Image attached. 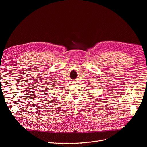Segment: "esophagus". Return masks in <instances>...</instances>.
<instances>
[{
  "label": "esophagus",
  "instance_id": "1",
  "mask_svg": "<svg viewBox=\"0 0 147 147\" xmlns=\"http://www.w3.org/2000/svg\"><path fill=\"white\" fill-rule=\"evenodd\" d=\"M77 81H76V80H73V81H71V83H72V84H75V83L77 82Z\"/></svg>",
  "mask_w": 147,
  "mask_h": 147
}]
</instances>
